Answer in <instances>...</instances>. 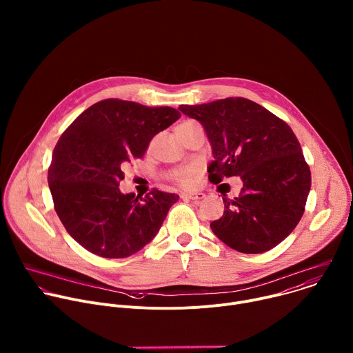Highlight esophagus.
<instances>
[{
	"label": "esophagus",
	"instance_id": "obj_1",
	"mask_svg": "<svg viewBox=\"0 0 353 353\" xmlns=\"http://www.w3.org/2000/svg\"><path fill=\"white\" fill-rule=\"evenodd\" d=\"M181 198L196 201V199L205 198V194H204V192H183V194H181Z\"/></svg>",
	"mask_w": 353,
	"mask_h": 353
}]
</instances>
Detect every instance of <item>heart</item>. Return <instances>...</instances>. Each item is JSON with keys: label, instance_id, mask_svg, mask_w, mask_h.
<instances>
[{"label": "heart", "instance_id": "obj_1", "mask_svg": "<svg viewBox=\"0 0 353 353\" xmlns=\"http://www.w3.org/2000/svg\"><path fill=\"white\" fill-rule=\"evenodd\" d=\"M195 125H198L195 121H184V123H181V124L177 127L176 131H179V130H185V128L195 127ZM198 173H199V168H198L196 165H190V166H185V168H181V169L176 170V173H174V180L179 181V183L183 184V185H190V184L194 183V180H195V177L198 176Z\"/></svg>", "mask_w": 353, "mask_h": 353}]
</instances>
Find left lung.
Returning a JSON list of instances; mask_svg holds the SVG:
<instances>
[{
  "instance_id": "8db88e82",
  "label": "left lung",
  "mask_w": 353,
  "mask_h": 353,
  "mask_svg": "<svg viewBox=\"0 0 353 353\" xmlns=\"http://www.w3.org/2000/svg\"><path fill=\"white\" fill-rule=\"evenodd\" d=\"M179 110L201 123L212 146L208 179L239 176L240 195L223 198L212 232L230 248L260 254L278 245L299 223L312 185L310 169L292 128L244 97L219 99ZM225 195V194H223Z\"/></svg>"
}]
</instances>
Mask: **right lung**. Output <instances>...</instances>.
Segmentation results:
<instances>
[{"label":"right lung","mask_w":353,"mask_h":353,"mask_svg":"<svg viewBox=\"0 0 353 353\" xmlns=\"http://www.w3.org/2000/svg\"><path fill=\"white\" fill-rule=\"evenodd\" d=\"M180 113L120 99L97 102L60 137L48 187L70 236L105 259L135 254L152 240L179 195L154 188L145 196L123 194V166L142 158L158 132Z\"/></svg>","instance_id":"add662e5"}]
</instances>
